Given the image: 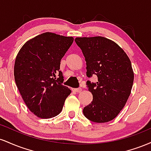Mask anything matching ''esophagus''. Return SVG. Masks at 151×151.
<instances>
[{"instance_id": "esophagus-1", "label": "esophagus", "mask_w": 151, "mask_h": 151, "mask_svg": "<svg viewBox=\"0 0 151 151\" xmlns=\"http://www.w3.org/2000/svg\"><path fill=\"white\" fill-rule=\"evenodd\" d=\"M73 91H76V92H81V88L79 87V88H76V89H73Z\"/></svg>"}]
</instances>
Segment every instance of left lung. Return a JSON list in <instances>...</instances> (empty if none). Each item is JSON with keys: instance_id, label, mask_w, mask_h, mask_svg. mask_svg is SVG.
Masks as SVG:
<instances>
[{"instance_id": "obj_1", "label": "left lung", "mask_w": 151, "mask_h": 151, "mask_svg": "<svg viewBox=\"0 0 151 151\" xmlns=\"http://www.w3.org/2000/svg\"><path fill=\"white\" fill-rule=\"evenodd\" d=\"M74 41L85 58L86 76L98 79L96 82L86 81L93 101L83 114L93 122H109L117 116L130 96L134 79L131 62L116 43L106 37H76Z\"/></svg>"}]
</instances>
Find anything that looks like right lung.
Listing matches in <instances>:
<instances>
[{
  "mask_svg": "<svg viewBox=\"0 0 151 151\" xmlns=\"http://www.w3.org/2000/svg\"><path fill=\"white\" fill-rule=\"evenodd\" d=\"M74 38L45 32L22 47L15 59V80L22 99L31 111L42 119L62 111L71 90L62 84L60 62Z\"/></svg>",
  "mask_w": 151,
  "mask_h": 151,
  "instance_id": "right-lung-1",
  "label": "right lung"
}]
</instances>
